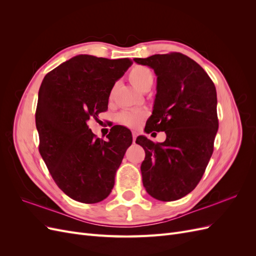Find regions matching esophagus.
Instances as JSON below:
<instances>
[{
  "label": "esophagus",
  "instance_id": "esophagus-1",
  "mask_svg": "<svg viewBox=\"0 0 256 256\" xmlns=\"http://www.w3.org/2000/svg\"><path fill=\"white\" fill-rule=\"evenodd\" d=\"M136 136H138V134L136 132V131H132V140H134V142H136Z\"/></svg>",
  "mask_w": 256,
  "mask_h": 256
}]
</instances>
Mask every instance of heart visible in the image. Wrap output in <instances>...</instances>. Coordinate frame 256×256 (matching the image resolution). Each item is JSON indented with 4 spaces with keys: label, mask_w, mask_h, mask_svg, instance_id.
Segmentation results:
<instances>
[{
    "label": "heart",
    "mask_w": 256,
    "mask_h": 256,
    "mask_svg": "<svg viewBox=\"0 0 256 256\" xmlns=\"http://www.w3.org/2000/svg\"><path fill=\"white\" fill-rule=\"evenodd\" d=\"M128 80L136 90L145 92L148 90L152 86L154 81V74L148 67L136 65L129 70ZM144 118L145 113L143 111L124 110L116 116V120L126 127L136 128L140 125Z\"/></svg>",
    "instance_id": "obj_1"
}]
</instances>
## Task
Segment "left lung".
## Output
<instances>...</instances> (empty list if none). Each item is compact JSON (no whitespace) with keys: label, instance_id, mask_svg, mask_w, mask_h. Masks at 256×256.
Here are the masks:
<instances>
[{"label":"left lung","instance_id":"1","mask_svg":"<svg viewBox=\"0 0 256 256\" xmlns=\"http://www.w3.org/2000/svg\"><path fill=\"white\" fill-rule=\"evenodd\" d=\"M134 60L152 68L157 76L152 115L145 131L166 134L162 143L136 138L145 150L143 186L156 200H180L196 187L214 152L219 127L214 84L196 62L182 53Z\"/></svg>","mask_w":256,"mask_h":256}]
</instances>
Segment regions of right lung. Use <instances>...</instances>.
I'll use <instances>...</instances> for the list:
<instances>
[{"label": "right lung", "instance_id": "1", "mask_svg": "<svg viewBox=\"0 0 256 256\" xmlns=\"http://www.w3.org/2000/svg\"><path fill=\"white\" fill-rule=\"evenodd\" d=\"M132 64L80 54L44 76L38 92L36 128L40 152L52 178L66 196L94 204L110 194L132 136L115 127L100 140L88 126L108 109L115 82ZM126 130V136H120Z\"/></svg>", "mask_w": 256, "mask_h": 256}]
</instances>
